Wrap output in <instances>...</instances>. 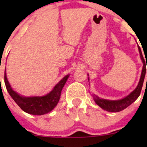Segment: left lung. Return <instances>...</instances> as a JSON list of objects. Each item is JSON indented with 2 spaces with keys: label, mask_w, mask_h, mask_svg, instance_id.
Wrapping results in <instances>:
<instances>
[{
  "label": "left lung",
  "mask_w": 147,
  "mask_h": 147,
  "mask_svg": "<svg viewBox=\"0 0 147 147\" xmlns=\"http://www.w3.org/2000/svg\"><path fill=\"white\" fill-rule=\"evenodd\" d=\"M139 51V54H140L141 59H142V62L144 63L143 69H142V75H141L140 80H139V84H138L137 88L132 92L130 93L128 96H127L126 97H124V99H121L120 100H104V99H101L100 97H98L96 95H93L94 97V102H96L97 105L102 108L105 110L108 111V112H120V111L123 110V109H126L127 107L129 106L131 104H132L133 102L135 101L139 97V96L140 95L141 90H142V86H143L144 80L145 78V74H146V70L147 69V66L146 67L145 65V60L144 59L143 55H142V50L139 47H138ZM146 82H147V78H146Z\"/></svg>",
  "instance_id": "8db88e82"
}]
</instances>
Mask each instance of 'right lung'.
Here are the masks:
<instances>
[{"label":"right lung","instance_id":"add662e5","mask_svg":"<svg viewBox=\"0 0 147 147\" xmlns=\"http://www.w3.org/2000/svg\"><path fill=\"white\" fill-rule=\"evenodd\" d=\"M69 75H66L62 80L57 83L53 90L42 97H26L20 96L13 91L7 80L6 74L5 72L4 80L5 87L10 95L20 107L22 110L28 114L34 115H42L48 113L53 110L55 107L58 103L60 98L61 91L64 87L65 82Z\"/></svg>","mask_w":147,"mask_h":147}]
</instances>
